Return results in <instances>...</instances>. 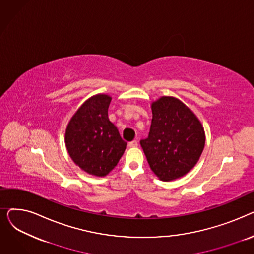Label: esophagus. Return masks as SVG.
I'll list each match as a JSON object with an SVG mask.
<instances>
[{
    "label": "esophagus",
    "mask_w": 254,
    "mask_h": 254,
    "mask_svg": "<svg viewBox=\"0 0 254 254\" xmlns=\"http://www.w3.org/2000/svg\"><path fill=\"white\" fill-rule=\"evenodd\" d=\"M128 146H129V147H137V146H138V141H137V140L130 141V142L128 143Z\"/></svg>",
    "instance_id": "obj_1"
}]
</instances>
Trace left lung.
I'll use <instances>...</instances> for the list:
<instances>
[{
    "mask_svg": "<svg viewBox=\"0 0 254 254\" xmlns=\"http://www.w3.org/2000/svg\"><path fill=\"white\" fill-rule=\"evenodd\" d=\"M148 137L140 141L150 169L164 181L184 176L195 166L205 146L204 128L181 101L163 97L152 103Z\"/></svg>",
    "mask_w": 254,
    "mask_h": 254,
    "instance_id": "8db88e82",
    "label": "left lung"
}]
</instances>
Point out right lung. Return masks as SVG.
I'll return each instance as SVG.
<instances>
[{"label": "right lung", "instance_id": "add662e5", "mask_svg": "<svg viewBox=\"0 0 254 254\" xmlns=\"http://www.w3.org/2000/svg\"><path fill=\"white\" fill-rule=\"evenodd\" d=\"M110 102L107 95L88 99L65 130V146L73 162L88 174L101 177L114 169L127 144L109 120Z\"/></svg>", "mask_w": 254, "mask_h": 254}]
</instances>
